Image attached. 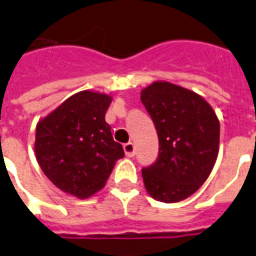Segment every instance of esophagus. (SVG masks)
Returning <instances> with one entry per match:
<instances>
[{
	"label": "esophagus",
	"instance_id": "obj_1",
	"mask_svg": "<svg viewBox=\"0 0 256 256\" xmlns=\"http://www.w3.org/2000/svg\"><path fill=\"white\" fill-rule=\"evenodd\" d=\"M124 154L128 156H136V148H134V144L132 142H128V144H124Z\"/></svg>",
	"mask_w": 256,
	"mask_h": 256
}]
</instances>
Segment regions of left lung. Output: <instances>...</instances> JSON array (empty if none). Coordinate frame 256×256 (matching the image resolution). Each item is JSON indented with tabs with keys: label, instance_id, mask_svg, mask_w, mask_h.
<instances>
[{
	"label": "left lung",
	"instance_id": "left-lung-1",
	"mask_svg": "<svg viewBox=\"0 0 256 256\" xmlns=\"http://www.w3.org/2000/svg\"><path fill=\"white\" fill-rule=\"evenodd\" d=\"M140 100L156 124L160 152L142 168L152 198L174 203L188 198L208 178L218 156L219 120L202 96L156 82L140 92Z\"/></svg>",
	"mask_w": 256,
	"mask_h": 256
}]
</instances>
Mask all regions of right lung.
<instances>
[{"label": "right lung", "mask_w": 256, "mask_h": 256, "mask_svg": "<svg viewBox=\"0 0 256 256\" xmlns=\"http://www.w3.org/2000/svg\"><path fill=\"white\" fill-rule=\"evenodd\" d=\"M106 94H74L42 120L36 128V156L42 171L65 192L88 198L104 186L122 144L112 140L104 114Z\"/></svg>", "instance_id": "1"}]
</instances>
